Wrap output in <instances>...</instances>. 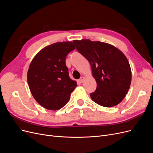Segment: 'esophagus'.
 <instances>
[{
    "label": "esophagus",
    "instance_id": "obj_1",
    "mask_svg": "<svg viewBox=\"0 0 153 153\" xmlns=\"http://www.w3.org/2000/svg\"><path fill=\"white\" fill-rule=\"evenodd\" d=\"M84 80H85V78L84 76H82L79 79V82L80 83V84H82V83L84 82Z\"/></svg>",
    "mask_w": 153,
    "mask_h": 153
}]
</instances>
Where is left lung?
Wrapping results in <instances>:
<instances>
[{
    "mask_svg": "<svg viewBox=\"0 0 153 153\" xmlns=\"http://www.w3.org/2000/svg\"><path fill=\"white\" fill-rule=\"evenodd\" d=\"M78 52L91 64L96 81L92 100L105 107L118 105L126 96L131 82L129 63L124 53L114 46L89 39L74 40Z\"/></svg>",
    "mask_w": 153,
    "mask_h": 153,
    "instance_id": "8db88e82",
    "label": "left lung"
}]
</instances>
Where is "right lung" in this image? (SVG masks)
Listing matches in <instances>:
<instances>
[{
    "label": "right lung",
    "instance_id": "1",
    "mask_svg": "<svg viewBox=\"0 0 153 153\" xmlns=\"http://www.w3.org/2000/svg\"><path fill=\"white\" fill-rule=\"evenodd\" d=\"M75 48L70 41L55 43L40 50L31 61L27 82L32 95L44 108L61 109L76 88V82L69 78L65 62Z\"/></svg>",
    "mask_w": 153,
    "mask_h": 153
}]
</instances>
